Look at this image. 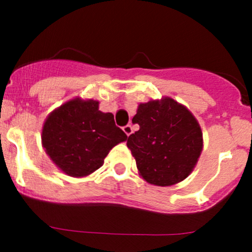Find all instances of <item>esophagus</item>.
<instances>
[{
    "label": "esophagus",
    "instance_id": "esophagus-1",
    "mask_svg": "<svg viewBox=\"0 0 252 252\" xmlns=\"http://www.w3.org/2000/svg\"><path fill=\"white\" fill-rule=\"evenodd\" d=\"M123 131L126 134V135L130 136L131 133H133V128H131L130 124H126V126H123Z\"/></svg>",
    "mask_w": 252,
    "mask_h": 252
}]
</instances>
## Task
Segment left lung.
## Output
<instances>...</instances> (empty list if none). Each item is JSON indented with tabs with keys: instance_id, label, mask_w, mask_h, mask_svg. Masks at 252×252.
I'll list each match as a JSON object with an SVG mask.
<instances>
[{
	"instance_id": "left-lung-1",
	"label": "left lung",
	"mask_w": 252,
	"mask_h": 252,
	"mask_svg": "<svg viewBox=\"0 0 252 252\" xmlns=\"http://www.w3.org/2000/svg\"><path fill=\"white\" fill-rule=\"evenodd\" d=\"M133 123L140 128L126 146L147 183L169 187L191 173L202 151V131L185 106L171 97L140 103Z\"/></svg>"
}]
</instances>
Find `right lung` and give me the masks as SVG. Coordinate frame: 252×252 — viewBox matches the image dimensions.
<instances>
[{"label":"right lung","mask_w":252,"mask_h":252,"mask_svg":"<svg viewBox=\"0 0 252 252\" xmlns=\"http://www.w3.org/2000/svg\"><path fill=\"white\" fill-rule=\"evenodd\" d=\"M112 113L98 110V101L73 98L51 112L41 140L53 163L70 177H86L100 168L112 147L126 140Z\"/></svg>","instance_id":"1"}]
</instances>
